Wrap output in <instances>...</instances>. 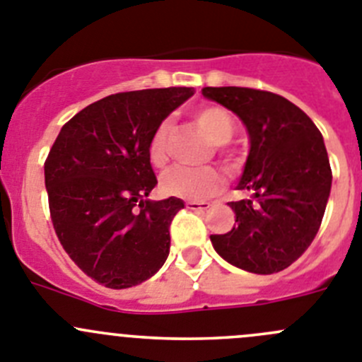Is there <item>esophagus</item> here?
Listing matches in <instances>:
<instances>
[{"instance_id":"1","label":"esophagus","mask_w":362,"mask_h":362,"mask_svg":"<svg viewBox=\"0 0 362 362\" xmlns=\"http://www.w3.org/2000/svg\"><path fill=\"white\" fill-rule=\"evenodd\" d=\"M185 207H187L189 211L205 212L211 209V204H209V202H185Z\"/></svg>"}]
</instances>
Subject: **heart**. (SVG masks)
Masks as SVG:
<instances>
[{
  "instance_id": "obj_1",
  "label": "heart",
  "mask_w": 362,
  "mask_h": 362,
  "mask_svg": "<svg viewBox=\"0 0 362 362\" xmlns=\"http://www.w3.org/2000/svg\"><path fill=\"white\" fill-rule=\"evenodd\" d=\"M194 119L214 144H225L234 135V119L221 107H202ZM168 132L170 121H162L155 128L148 144V158L155 168L168 164ZM223 178L214 168H185L177 165L162 177L160 187L165 194L185 198V200H205L219 191Z\"/></svg>"
}]
</instances>
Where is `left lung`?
Instances as JSON below:
<instances>
[{
	"instance_id": "left-lung-1",
	"label": "left lung",
	"mask_w": 362,
	"mask_h": 362,
	"mask_svg": "<svg viewBox=\"0 0 362 362\" xmlns=\"http://www.w3.org/2000/svg\"><path fill=\"white\" fill-rule=\"evenodd\" d=\"M207 100L232 110L246 127L250 151L230 202L234 228L211 235L219 257L250 273L291 266L318 234L332 185L325 143L303 110L279 94L248 87H205Z\"/></svg>"
}]
</instances>
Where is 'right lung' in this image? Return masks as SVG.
I'll return each mask as SVG.
<instances>
[{
    "label": "right lung",
    "instance_id": "1",
    "mask_svg": "<svg viewBox=\"0 0 362 362\" xmlns=\"http://www.w3.org/2000/svg\"><path fill=\"white\" fill-rule=\"evenodd\" d=\"M192 87L119 93L94 101L60 130L44 164L52 221L74 264L98 284L127 289L170 255L180 198L148 200L157 177L148 158L155 128Z\"/></svg>",
    "mask_w": 362,
    "mask_h": 362
}]
</instances>
